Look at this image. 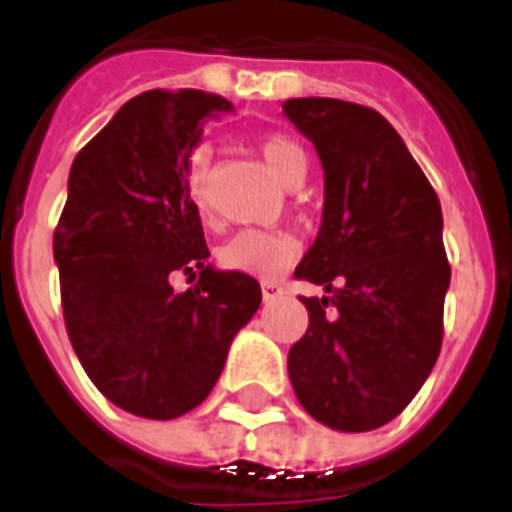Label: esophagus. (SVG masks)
Listing matches in <instances>:
<instances>
[{"label": "esophagus", "mask_w": 512, "mask_h": 512, "mask_svg": "<svg viewBox=\"0 0 512 512\" xmlns=\"http://www.w3.org/2000/svg\"><path fill=\"white\" fill-rule=\"evenodd\" d=\"M279 295H281V287L276 284V281H263V300H265V303H271V300H276Z\"/></svg>", "instance_id": "34e87169"}]
</instances>
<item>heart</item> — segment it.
<instances>
[{
  "label": "heart",
  "mask_w": 512,
  "mask_h": 512,
  "mask_svg": "<svg viewBox=\"0 0 512 512\" xmlns=\"http://www.w3.org/2000/svg\"><path fill=\"white\" fill-rule=\"evenodd\" d=\"M257 151L271 167V172L279 177L284 185H292L295 180H303L308 159L305 151L295 140L281 138V135H268L257 143ZM188 199L193 209L204 220H209L212 207H209V151L199 148L191 156L188 164ZM297 239L289 231H268V228H244L233 233L223 247L217 249V263L228 271L252 273V276H279L297 255Z\"/></svg>",
  "instance_id": "1"
}]
</instances>
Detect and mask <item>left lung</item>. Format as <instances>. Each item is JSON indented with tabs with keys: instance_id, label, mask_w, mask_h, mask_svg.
Returning a JSON list of instances; mask_svg holds the SVG:
<instances>
[{
	"instance_id": "left-lung-1",
	"label": "left lung",
	"mask_w": 512,
	"mask_h": 512,
	"mask_svg": "<svg viewBox=\"0 0 512 512\" xmlns=\"http://www.w3.org/2000/svg\"><path fill=\"white\" fill-rule=\"evenodd\" d=\"M324 167L319 236L295 268L324 287L300 297L308 332L289 380L313 420L364 433L404 412L444 340L452 268L441 204L385 116L335 98L284 100Z\"/></svg>"
}]
</instances>
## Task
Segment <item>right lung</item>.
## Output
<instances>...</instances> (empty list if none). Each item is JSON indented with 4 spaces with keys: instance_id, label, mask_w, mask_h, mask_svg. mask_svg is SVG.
Returning <instances> with one entry per match:
<instances>
[{
    "instance_id": "right-lung-1",
    "label": "right lung",
    "mask_w": 512,
    "mask_h": 512,
    "mask_svg": "<svg viewBox=\"0 0 512 512\" xmlns=\"http://www.w3.org/2000/svg\"><path fill=\"white\" fill-rule=\"evenodd\" d=\"M231 108L212 92H143L68 172L52 239L68 340L95 388L148 420H175L209 396L263 300L252 276L207 263L188 199V159L204 124ZM172 272L200 281L175 293Z\"/></svg>"
}]
</instances>
